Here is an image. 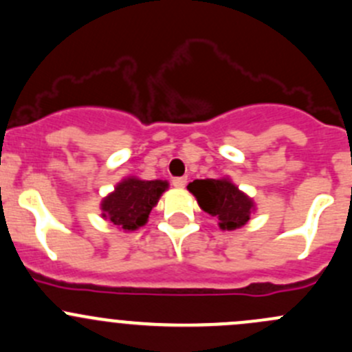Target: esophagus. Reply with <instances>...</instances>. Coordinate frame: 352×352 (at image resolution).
Instances as JSON below:
<instances>
[{"label":"esophagus","instance_id":"1","mask_svg":"<svg viewBox=\"0 0 352 352\" xmlns=\"http://www.w3.org/2000/svg\"><path fill=\"white\" fill-rule=\"evenodd\" d=\"M186 183H188V177L186 176L175 177V179H173V186H175V188H184V186H186Z\"/></svg>","mask_w":352,"mask_h":352}]
</instances>
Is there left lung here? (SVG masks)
I'll return each instance as SVG.
<instances>
[{"mask_svg":"<svg viewBox=\"0 0 352 352\" xmlns=\"http://www.w3.org/2000/svg\"><path fill=\"white\" fill-rule=\"evenodd\" d=\"M203 212L219 219L222 230L245 226L254 210V201L242 193L230 179H195L188 184Z\"/></svg>","mask_w":352,"mask_h":352,"instance_id":"obj_1","label":"left lung"}]
</instances>
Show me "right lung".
<instances>
[{"label":"right lung","mask_w":352,"mask_h":352,"mask_svg":"<svg viewBox=\"0 0 352 352\" xmlns=\"http://www.w3.org/2000/svg\"><path fill=\"white\" fill-rule=\"evenodd\" d=\"M168 190V181H146L125 177L115 186L113 193L101 201V217L123 230H137L146 226L151 210Z\"/></svg>","instance_id":"obj_1"}]
</instances>
